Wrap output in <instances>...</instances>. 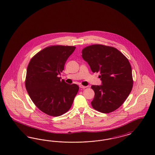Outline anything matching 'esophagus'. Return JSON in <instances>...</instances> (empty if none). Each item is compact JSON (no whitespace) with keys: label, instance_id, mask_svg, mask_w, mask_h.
<instances>
[{"label":"esophagus","instance_id":"esophagus-1","mask_svg":"<svg viewBox=\"0 0 155 155\" xmlns=\"http://www.w3.org/2000/svg\"><path fill=\"white\" fill-rule=\"evenodd\" d=\"M80 87L81 88H82V89H85V88H86L87 87L83 86V85H80Z\"/></svg>","mask_w":155,"mask_h":155}]
</instances>
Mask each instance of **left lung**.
I'll return each instance as SVG.
<instances>
[{"label": "left lung", "instance_id": "1", "mask_svg": "<svg viewBox=\"0 0 155 155\" xmlns=\"http://www.w3.org/2000/svg\"><path fill=\"white\" fill-rule=\"evenodd\" d=\"M82 57L93 73H100L101 85H92L94 110L110 113L118 109L130 94L133 84L132 71L127 58L117 48L101 44L87 46Z\"/></svg>", "mask_w": 155, "mask_h": 155}]
</instances>
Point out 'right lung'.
<instances>
[{
	"label": "right lung",
	"instance_id": "add662e5",
	"mask_svg": "<svg viewBox=\"0 0 155 155\" xmlns=\"http://www.w3.org/2000/svg\"><path fill=\"white\" fill-rule=\"evenodd\" d=\"M75 47L53 45L45 48L34 56L27 68L25 87L37 108L45 114L59 117L68 111L79 90L58 75Z\"/></svg>",
	"mask_w": 155,
	"mask_h": 155
}]
</instances>
